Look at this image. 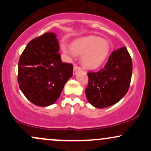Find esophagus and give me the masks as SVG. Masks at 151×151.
<instances>
[{
  "label": "esophagus",
  "instance_id": "esophagus-1",
  "mask_svg": "<svg viewBox=\"0 0 151 151\" xmlns=\"http://www.w3.org/2000/svg\"><path fill=\"white\" fill-rule=\"evenodd\" d=\"M81 69V68L79 67V66L76 65V64H74V70H73V72H74V74H75L76 73H77L78 71H79Z\"/></svg>",
  "mask_w": 151,
  "mask_h": 151
}]
</instances>
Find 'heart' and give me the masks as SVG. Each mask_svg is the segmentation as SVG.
<instances>
[{
	"label": "heart",
	"mask_w": 151,
	"mask_h": 151,
	"mask_svg": "<svg viewBox=\"0 0 151 151\" xmlns=\"http://www.w3.org/2000/svg\"><path fill=\"white\" fill-rule=\"evenodd\" d=\"M63 51L70 55L82 56V63L86 69L100 67L108 57L111 50L110 42L98 36H89L74 41L72 48L62 46Z\"/></svg>",
	"instance_id": "obj_1"
}]
</instances>
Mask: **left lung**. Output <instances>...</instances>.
Wrapping results in <instances>:
<instances>
[{
    "label": "left lung",
    "instance_id": "left-lung-1",
    "mask_svg": "<svg viewBox=\"0 0 151 151\" xmlns=\"http://www.w3.org/2000/svg\"><path fill=\"white\" fill-rule=\"evenodd\" d=\"M132 71V59L126 47L112 51L103 69L87 73L85 94L89 103L105 108L119 102L128 91Z\"/></svg>",
    "mask_w": 151,
    "mask_h": 151
}]
</instances>
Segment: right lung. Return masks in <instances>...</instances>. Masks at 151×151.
Masks as SVG:
<instances>
[{
	"label": "right lung",
	"instance_id": "1",
	"mask_svg": "<svg viewBox=\"0 0 151 151\" xmlns=\"http://www.w3.org/2000/svg\"><path fill=\"white\" fill-rule=\"evenodd\" d=\"M56 37L54 33H45L32 39L19 59L20 89L30 102L41 107L54 104L72 77L73 65L62 62Z\"/></svg>",
	"mask_w": 151,
	"mask_h": 151
}]
</instances>
